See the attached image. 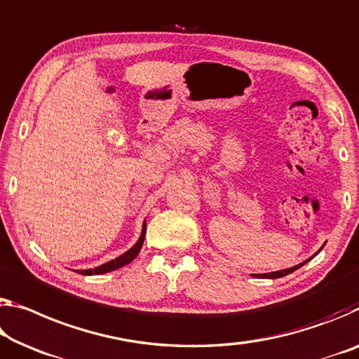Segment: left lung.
I'll return each mask as SVG.
<instances>
[{"mask_svg":"<svg viewBox=\"0 0 359 359\" xmlns=\"http://www.w3.org/2000/svg\"><path fill=\"white\" fill-rule=\"evenodd\" d=\"M323 249V248H321ZM320 249V251H321ZM318 251V252H320ZM316 252V254H318ZM315 254V255H316ZM315 255H313V257H315ZM313 257H310V259H306L305 262H302V264H299V265H295V266H291V269H284V270H280V271H271V273H262V275H254V276H257V278H269V280H276V278H283V276H286V275H289V273H292L294 270H297V269H300V266L302 265H305L306 262H310Z\"/></svg>","mask_w":359,"mask_h":359,"instance_id":"obj_1","label":"left lung"}]
</instances>
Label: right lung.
<instances>
[{
	"label": "right lung",
	"mask_w": 359,
	"mask_h": 359,
	"mask_svg": "<svg viewBox=\"0 0 359 359\" xmlns=\"http://www.w3.org/2000/svg\"><path fill=\"white\" fill-rule=\"evenodd\" d=\"M145 231H147V220H144V225H142V231H140V236H139L137 243H135L134 246L130 248V249H128L126 252L121 254V255H119V257H116V259H113V260H110V262H105V264L95 266V269L78 270L76 273H79V275H86V276H90V275H104V273L118 270V269H121V266L128 265L129 262H133L135 257H137V254L140 252L142 246H144Z\"/></svg>",
	"instance_id": "right-lung-1"
}]
</instances>
